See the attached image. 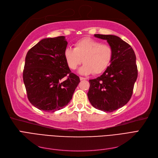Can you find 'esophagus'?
<instances>
[{
  "label": "esophagus",
  "mask_w": 158,
  "mask_h": 158,
  "mask_svg": "<svg viewBox=\"0 0 158 158\" xmlns=\"http://www.w3.org/2000/svg\"><path fill=\"white\" fill-rule=\"evenodd\" d=\"M80 80H86V78H84V77H81V76H80Z\"/></svg>",
  "instance_id": "obj_1"
}]
</instances>
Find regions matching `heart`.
<instances>
[{
	"mask_svg": "<svg viewBox=\"0 0 158 158\" xmlns=\"http://www.w3.org/2000/svg\"><path fill=\"white\" fill-rule=\"evenodd\" d=\"M64 56L69 68L75 70L82 63L79 70L82 74L87 75L94 73L99 74L106 70L113 56L111 46L92 38L84 37L74 44V48L67 47Z\"/></svg>",
	"mask_w": 158,
	"mask_h": 158,
	"instance_id": "1",
	"label": "heart"
}]
</instances>
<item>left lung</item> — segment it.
Masks as SVG:
<instances>
[{
    "label": "left lung",
    "mask_w": 158,
    "mask_h": 158,
    "mask_svg": "<svg viewBox=\"0 0 158 158\" xmlns=\"http://www.w3.org/2000/svg\"><path fill=\"white\" fill-rule=\"evenodd\" d=\"M106 40L113 49L110 64L104 73L89 80L88 97L92 106L106 112L123 107L131 99L137 79L136 55L131 45L113 35L94 34Z\"/></svg>",
    "instance_id": "obj_1"
}]
</instances>
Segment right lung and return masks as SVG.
I'll use <instances>...</instances> for the list:
<instances>
[{"label": "right lung", "mask_w": 158, "mask_h": 158, "mask_svg": "<svg viewBox=\"0 0 158 158\" xmlns=\"http://www.w3.org/2000/svg\"><path fill=\"white\" fill-rule=\"evenodd\" d=\"M67 44L64 36L45 38L27 52L23 71L27 96L33 106L46 112L65 107L80 82L66 63Z\"/></svg>", "instance_id": "obj_1"}]
</instances>
